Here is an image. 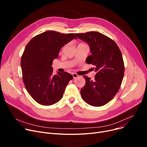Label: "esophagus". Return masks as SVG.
Masks as SVG:
<instances>
[{"label": "esophagus", "mask_w": 147, "mask_h": 147, "mask_svg": "<svg viewBox=\"0 0 147 147\" xmlns=\"http://www.w3.org/2000/svg\"><path fill=\"white\" fill-rule=\"evenodd\" d=\"M72 76H73V78H74V79L77 78H78V77H79V75H78V74H76V73H72Z\"/></svg>", "instance_id": "esophagus-1"}]
</instances>
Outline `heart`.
<instances>
[{
  "label": "heart",
  "instance_id": "1",
  "mask_svg": "<svg viewBox=\"0 0 147 147\" xmlns=\"http://www.w3.org/2000/svg\"><path fill=\"white\" fill-rule=\"evenodd\" d=\"M84 45V44H83V43H80L79 45Z\"/></svg>",
  "mask_w": 147,
  "mask_h": 147
}]
</instances>
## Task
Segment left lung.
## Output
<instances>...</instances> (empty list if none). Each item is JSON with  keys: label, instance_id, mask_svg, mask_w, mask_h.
Returning <instances> with one entry per match:
<instances>
[{"label": "left lung", "instance_id": "left-lung-1", "mask_svg": "<svg viewBox=\"0 0 147 147\" xmlns=\"http://www.w3.org/2000/svg\"><path fill=\"white\" fill-rule=\"evenodd\" d=\"M88 43L92 55L88 64L95 65L94 80L83 76L85 85L80 90L82 99L88 104L100 107L107 104L118 92L124 76L125 65L121 52L111 38L96 32L76 33Z\"/></svg>", "mask_w": 147, "mask_h": 147}]
</instances>
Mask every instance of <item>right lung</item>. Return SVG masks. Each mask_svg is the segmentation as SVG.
<instances>
[{
  "instance_id": "1",
  "label": "right lung",
  "mask_w": 147,
  "mask_h": 147,
  "mask_svg": "<svg viewBox=\"0 0 147 147\" xmlns=\"http://www.w3.org/2000/svg\"><path fill=\"white\" fill-rule=\"evenodd\" d=\"M74 38H78L74 33L48 31L34 37L26 45L21 59L22 80L37 103L51 105L63 98L73 77L67 72L53 75L52 64L61 48Z\"/></svg>"
}]
</instances>
